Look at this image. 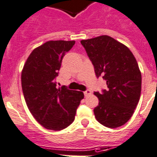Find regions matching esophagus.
<instances>
[{
    "instance_id": "esophagus-1",
    "label": "esophagus",
    "mask_w": 157,
    "mask_h": 157,
    "mask_svg": "<svg viewBox=\"0 0 157 157\" xmlns=\"http://www.w3.org/2000/svg\"><path fill=\"white\" fill-rule=\"evenodd\" d=\"M90 94H91V90H86L84 91V95H85L86 97L88 96V95H90Z\"/></svg>"
}]
</instances>
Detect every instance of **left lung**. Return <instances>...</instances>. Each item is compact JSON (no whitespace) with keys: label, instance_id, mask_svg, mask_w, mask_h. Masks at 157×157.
<instances>
[{"label":"left lung","instance_id":"obj_1","mask_svg":"<svg viewBox=\"0 0 157 157\" xmlns=\"http://www.w3.org/2000/svg\"><path fill=\"white\" fill-rule=\"evenodd\" d=\"M97 78L103 76L107 90L94 92L99 105L94 109L103 126L116 128L126 124L134 113L141 92V73L131 50L112 37L103 35L82 40Z\"/></svg>","mask_w":157,"mask_h":157}]
</instances>
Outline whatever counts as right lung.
<instances>
[{
    "instance_id": "right-lung-1",
    "label": "right lung",
    "mask_w": 157,
    "mask_h": 157,
    "mask_svg": "<svg viewBox=\"0 0 157 157\" xmlns=\"http://www.w3.org/2000/svg\"><path fill=\"white\" fill-rule=\"evenodd\" d=\"M75 41H49L29 54L21 72L25 100L34 119L45 128L60 131L75 120L84 98L82 91L57 88L62 61Z\"/></svg>"
}]
</instances>
